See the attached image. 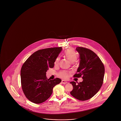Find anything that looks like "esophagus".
I'll return each instance as SVG.
<instances>
[{"label":"esophagus","instance_id":"esophagus-1","mask_svg":"<svg viewBox=\"0 0 121 121\" xmlns=\"http://www.w3.org/2000/svg\"><path fill=\"white\" fill-rule=\"evenodd\" d=\"M62 83H63V84H66V83H67L68 82L62 80Z\"/></svg>","mask_w":121,"mask_h":121}]
</instances>
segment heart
I'll list each match as a JSON object with an SVG mask.
<instances>
[{
  "mask_svg": "<svg viewBox=\"0 0 121 121\" xmlns=\"http://www.w3.org/2000/svg\"><path fill=\"white\" fill-rule=\"evenodd\" d=\"M64 55L67 59L71 63H73L75 62L77 59V55L74 50L72 48H69L67 49L65 52ZM60 61V58L59 57L57 58L55 61V64H58ZM70 73L66 71H61L59 73V76L62 78L64 79H67L69 78L70 76Z\"/></svg>",
  "mask_w": 121,
  "mask_h": 121,
  "instance_id": "heart-1",
  "label": "heart"
}]
</instances>
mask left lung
<instances>
[{"label": "left lung", "instance_id": "obj_1", "mask_svg": "<svg viewBox=\"0 0 121 121\" xmlns=\"http://www.w3.org/2000/svg\"><path fill=\"white\" fill-rule=\"evenodd\" d=\"M76 50L80 55V60L77 73L73 77L82 76L83 81L78 84L74 81L70 82L73 86L70 94L79 100L85 101L93 97L101 87L105 68L100 58L92 50L79 47Z\"/></svg>", "mask_w": 121, "mask_h": 121}]
</instances>
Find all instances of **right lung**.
Returning a JSON list of instances; mask_svg holds the SVG:
<instances>
[{
    "label": "right lung",
    "instance_id": "right-lung-1",
    "mask_svg": "<svg viewBox=\"0 0 121 121\" xmlns=\"http://www.w3.org/2000/svg\"><path fill=\"white\" fill-rule=\"evenodd\" d=\"M62 47L47 48L33 53L23 63L21 69V82L26 97L36 104H41L52 95L53 87L61 80L56 78L50 80L46 72L53 68L54 62Z\"/></svg>",
    "mask_w": 121,
    "mask_h": 121
}]
</instances>
